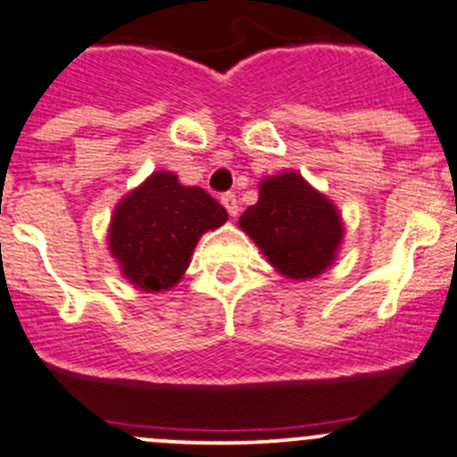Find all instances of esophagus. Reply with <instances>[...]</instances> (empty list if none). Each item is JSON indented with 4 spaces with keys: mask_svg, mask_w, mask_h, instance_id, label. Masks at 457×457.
Masks as SVG:
<instances>
[{
    "mask_svg": "<svg viewBox=\"0 0 457 457\" xmlns=\"http://www.w3.org/2000/svg\"><path fill=\"white\" fill-rule=\"evenodd\" d=\"M220 203L224 204V209L228 211V215H237L239 213V204H237V198H235V194H222V198H220Z\"/></svg>",
    "mask_w": 457,
    "mask_h": 457,
    "instance_id": "obj_1",
    "label": "esophagus"
}]
</instances>
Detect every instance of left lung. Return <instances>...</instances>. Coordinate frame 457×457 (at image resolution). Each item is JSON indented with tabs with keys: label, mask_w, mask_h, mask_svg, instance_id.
Returning a JSON list of instances; mask_svg holds the SVG:
<instances>
[{
	"label": "left lung",
	"mask_w": 457,
	"mask_h": 457,
	"mask_svg": "<svg viewBox=\"0 0 457 457\" xmlns=\"http://www.w3.org/2000/svg\"><path fill=\"white\" fill-rule=\"evenodd\" d=\"M239 227L294 281L325 272L345 235L336 204L296 171L263 179L257 204L244 211Z\"/></svg>",
	"instance_id": "1"
}]
</instances>
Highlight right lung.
Listing matches in <instances>:
<instances>
[{"label":"right lung","instance_id":"right-lung-1","mask_svg":"<svg viewBox=\"0 0 457 457\" xmlns=\"http://www.w3.org/2000/svg\"><path fill=\"white\" fill-rule=\"evenodd\" d=\"M227 220V209L207 191L185 187L161 170L112 211L109 248L132 286L163 292L183 278L203 233Z\"/></svg>","mask_w":457,"mask_h":457}]
</instances>
